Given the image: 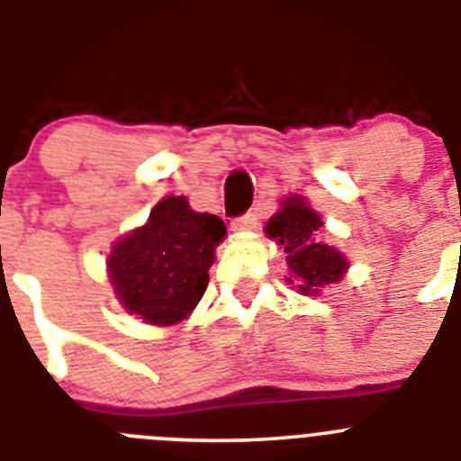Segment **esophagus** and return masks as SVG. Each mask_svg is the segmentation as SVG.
<instances>
[{"label": "esophagus", "mask_w": 461, "mask_h": 461, "mask_svg": "<svg viewBox=\"0 0 461 461\" xmlns=\"http://www.w3.org/2000/svg\"><path fill=\"white\" fill-rule=\"evenodd\" d=\"M255 225H257L255 213H243V216H239V218H234V221H231V230H236V231L255 230Z\"/></svg>", "instance_id": "obj_1"}]
</instances>
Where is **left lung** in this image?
Segmentation results:
<instances>
[{"instance_id":"8db88e82","label":"left lung","mask_w":461,"mask_h":461,"mask_svg":"<svg viewBox=\"0 0 461 461\" xmlns=\"http://www.w3.org/2000/svg\"><path fill=\"white\" fill-rule=\"evenodd\" d=\"M321 225L318 213L304 204L303 197H286L282 209L266 225L268 236H273L286 252L298 291L307 295L318 294L325 284L339 282L348 268V261L337 248L316 243L313 234ZM294 279L289 282L294 284Z\"/></svg>"}]
</instances>
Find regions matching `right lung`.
Instances as JSON below:
<instances>
[{
    "label": "right lung",
    "instance_id": "obj_1",
    "mask_svg": "<svg viewBox=\"0 0 461 461\" xmlns=\"http://www.w3.org/2000/svg\"><path fill=\"white\" fill-rule=\"evenodd\" d=\"M225 231L221 218L195 213L186 197L158 202L148 225L120 240L109 257L122 307L152 325L184 321L204 295L213 250Z\"/></svg>",
    "mask_w": 461,
    "mask_h": 461
}]
</instances>
